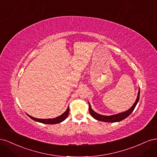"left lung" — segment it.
<instances>
[{
  "label": "left lung",
  "instance_id": "obj_1",
  "mask_svg": "<svg viewBox=\"0 0 157 157\" xmlns=\"http://www.w3.org/2000/svg\"><path fill=\"white\" fill-rule=\"evenodd\" d=\"M140 90L139 89L138 94H137V97L135 103H134L130 109H128V110L120 113H117L116 115H113L110 116H105V115H100V114H98L97 113L95 112L93 109L91 107V105L90 103L88 102L89 104V112L90 113V115H92L93 118H94L96 120L99 121H102V122H120L122 120L125 119L126 118H127L128 116H129L130 114L133 112V111L134 110V109L137 105V103H138L139 99H140Z\"/></svg>",
  "mask_w": 157,
  "mask_h": 157
}]
</instances>
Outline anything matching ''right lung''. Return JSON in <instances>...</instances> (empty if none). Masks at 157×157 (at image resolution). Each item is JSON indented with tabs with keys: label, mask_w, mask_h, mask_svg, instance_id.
<instances>
[{
	"label": "right lung",
	"mask_w": 157,
	"mask_h": 157,
	"mask_svg": "<svg viewBox=\"0 0 157 157\" xmlns=\"http://www.w3.org/2000/svg\"><path fill=\"white\" fill-rule=\"evenodd\" d=\"M69 113V107H68L67 110H66L62 115H61L60 116L56 117L54 118H48V119H41V118H36L35 117H33L31 116H30L29 115L27 114L28 117H29L31 119H33V121L39 122H41L43 123V124H58V123H60L61 122H63V121H65L66 119V118L67 117Z\"/></svg>",
	"instance_id": "obj_1"
}]
</instances>
